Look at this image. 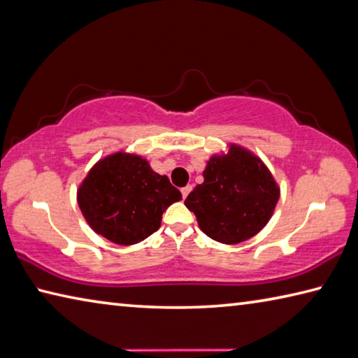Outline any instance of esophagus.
<instances>
[{
  "mask_svg": "<svg viewBox=\"0 0 358 358\" xmlns=\"http://www.w3.org/2000/svg\"><path fill=\"white\" fill-rule=\"evenodd\" d=\"M192 188H193L192 185H187V187H184V188H182V190H180V192H182V196H184V198H187V196H188V193H190V192H192Z\"/></svg>",
  "mask_w": 358,
  "mask_h": 358,
  "instance_id": "34e87169",
  "label": "esophagus"
}]
</instances>
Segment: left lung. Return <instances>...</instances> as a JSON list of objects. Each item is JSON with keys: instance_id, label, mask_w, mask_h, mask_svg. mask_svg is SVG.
I'll list each match as a JSON object with an SVG mask.
<instances>
[{"instance_id": "obj_1", "label": "left lung", "mask_w": 358, "mask_h": 358, "mask_svg": "<svg viewBox=\"0 0 358 358\" xmlns=\"http://www.w3.org/2000/svg\"><path fill=\"white\" fill-rule=\"evenodd\" d=\"M202 176L204 182L188 194L185 206L207 237L237 245L268 224L280 188L260 157L231 143L226 154L210 157Z\"/></svg>"}]
</instances>
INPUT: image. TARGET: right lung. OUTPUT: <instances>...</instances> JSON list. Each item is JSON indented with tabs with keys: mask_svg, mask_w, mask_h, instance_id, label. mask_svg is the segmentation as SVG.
Masks as SVG:
<instances>
[{
	"mask_svg": "<svg viewBox=\"0 0 358 358\" xmlns=\"http://www.w3.org/2000/svg\"><path fill=\"white\" fill-rule=\"evenodd\" d=\"M180 199L178 188L152 171L150 162L123 151L98 160L78 188V204L89 226L123 246L156 232L162 215Z\"/></svg>",
	"mask_w": 358,
	"mask_h": 358,
	"instance_id": "add662e5",
	"label": "right lung"
}]
</instances>
